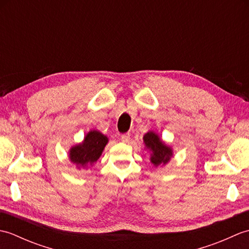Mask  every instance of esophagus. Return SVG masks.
I'll use <instances>...</instances> for the list:
<instances>
[{"mask_svg":"<svg viewBox=\"0 0 249 249\" xmlns=\"http://www.w3.org/2000/svg\"><path fill=\"white\" fill-rule=\"evenodd\" d=\"M121 140L123 141V142H128L129 140H130V135L129 134H124V135H122L121 136Z\"/></svg>","mask_w":249,"mask_h":249,"instance_id":"34e87169","label":"esophagus"}]
</instances>
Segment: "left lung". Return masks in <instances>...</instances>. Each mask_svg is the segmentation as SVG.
I'll return each mask as SVG.
<instances>
[{
  "instance_id": "left-lung-1",
  "label": "left lung",
  "mask_w": 249,
  "mask_h": 249,
  "mask_svg": "<svg viewBox=\"0 0 249 249\" xmlns=\"http://www.w3.org/2000/svg\"><path fill=\"white\" fill-rule=\"evenodd\" d=\"M144 149L150 153V161L154 167H165L173 157V149L167 144L154 130H149L143 136Z\"/></svg>"
}]
</instances>
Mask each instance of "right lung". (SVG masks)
<instances>
[{
  "mask_svg": "<svg viewBox=\"0 0 249 249\" xmlns=\"http://www.w3.org/2000/svg\"><path fill=\"white\" fill-rule=\"evenodd\" d=\"M109 138L97 129H91L81 142L72 145L68 151V158L78 170L93 167L102 156Z\"/></svg>",
  "mask_w": 249,
  "mask_h": 249,
  "instance_id": "1",
  "label": "right lung"
}]
</instances>
